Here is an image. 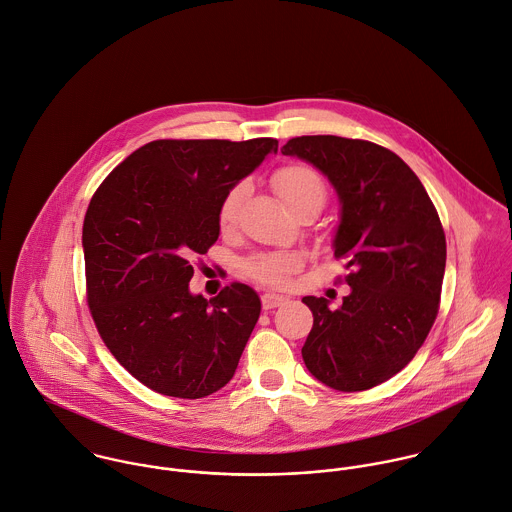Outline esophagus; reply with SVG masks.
Wrapping results in <instances>:
<instances>
[{
    "label": "esophagus",
    "mask_w": 512,
    "mask_h": 512,
    "mask_svg": "<svg viewBox=\"0 0 512 512\" xmlns=\"http://www.w3.org/2000/svg\"><path fill=\"white\" fill-rule=\"evenodd\" d=\"M282 304H286V298L280 296V294H270L268 292V294L262 296V308L264 310H274V308H278Z\"/></svg>",
    "instance_id": "esophagus-1"
}]
</instances>
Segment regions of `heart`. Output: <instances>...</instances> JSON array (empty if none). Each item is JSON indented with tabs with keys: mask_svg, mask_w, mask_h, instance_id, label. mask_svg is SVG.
Returning a JSON list of instances; mask_svg holds the SVG:
<instances>
[{
	"mask_svg": "<svg viewBox=\"0 0 512 512\" xmlns=\"http://www.w3.org/2000/svg\"><path fill=\"white\" fill-rule=\"evenodd\" d=\"M272 186L282 198V202L296 214L298 210L306 206H316L322 210L326 202V184L322 176L314 169L306 165H286L282 169L274 172L272 176ZM248 182L240 180L232 184L220 206H218V226L222 230L234 228L240 208L248 196ZM296 268V260L288 256H278V254H262L254 256L252 260L246 262V272L250 278L256 282L268 284V286H278L284 284L288 274Z\"/></svg>",
	"mask_w": 512,
	"mask_h": 512,
	"instance_id": "b5f03b06",
	"label": "heart"
}]
</instances>
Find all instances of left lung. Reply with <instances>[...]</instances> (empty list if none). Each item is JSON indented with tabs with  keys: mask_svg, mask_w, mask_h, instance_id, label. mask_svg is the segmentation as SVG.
Wrapping results in <instances>:
<instances>
[{
	"mask_svg": "<svg viewBox=\"0 0 512 512\" xmlns=\"http://www.w3.org/2000/svg\"><path fill=\"white\" fill-rule=\"evenodd\" d=\"M282 155L314 165L336 188L334 254L351 288L336 310L326 298L302 300L314 314L304 363L332 389H371L415 357L437 318L447 260L439 214L417 174L375 143L296 137Z\"/></svg>",
	"mask_w": 512,
	"mask_h": 512,
	"instance_id": "8db88e82",
	"label": "left lung"
}]
</instances>
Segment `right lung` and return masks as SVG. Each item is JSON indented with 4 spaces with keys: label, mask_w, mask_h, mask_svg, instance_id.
<instances>
[{
    "label": "right lung",
    "mask_w": 512,
    "mask_h": 512,
    "mask_svg": "<svg viewBox=\"0 0 512 512\" xmlns=\"http://www.w3.org/2000/svg\"><path fill=\"white\" fill-rule=\"evenodd\" d=\"M276 139L153 141L93 194L83 222L87 302L115 359L149 389L200 399L224 387L258 318L240 282L210 302L192 294V258L218 240L226 190L270 155Z\"/></svg>",
    "instance_id": "obj_1"
}]
</instances>
